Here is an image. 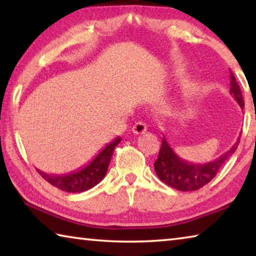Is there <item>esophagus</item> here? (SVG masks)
<instances>
[{
    "label": "esophagus",
    "mask_w": 256,
    "mask_h": 256,
    "mask_svg": "<svg viewBox=\"0 0 256 256\" xmlns=\"http://www.w3.org/2000/svg\"><path fill=\"white\" fill-rule=\"evenodd\" d=\"M146 131V125L144 122H136L132 128V132L134 134H142Z\"/></svg>",
    "instance_id": "esophagus-1"
}]
</instances>
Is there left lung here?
<instances>
[{"label": "left lung", "mask_w": 256, "mask_h": 256, "mask_svg": "<svg viewBox=\"0 0 256 256\" xmlns=\"http://www.w3.org/2000/svg\"><path fill=\"white\" fill-rule=\"evenodd\" d=\"M230 79V94L240 108H244V99H242L240 88L232 72ZM240 136H238L235 144L227 152L216 160L206 164H192L180 158L168 144L164 136L158 158L154 164L156 174L160 180L172 188L178 190H196L209 183L222 167L224 162L235 152L240 144Z\"/></svg>", "instance_id": "1"}]
</instances>
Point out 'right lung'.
<instances>
[{"label": "right lung", "instance_id": "obj_1", "mask_svg": "<svg viewBox=\"0 0 256 256\" xmlns=\"http://www.w3.org/2000/svg\"><path fill=\"white\" fill-rule=\"evenodd\" d=\"M120 140L122 138L118 136L115 140L110 142L90 162V164L76 172L64 175L46 174V172L40 170H37V172H40V175H42V178L60 190H66L68 193L84 192V190H90L94 185H97L105 177L108 164L110 162L112 151H114L115 146L120 144Z\"/></svg>", "mask_w": 256, "mask_h": 256}]
</instances>
